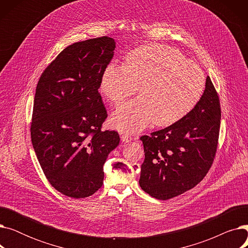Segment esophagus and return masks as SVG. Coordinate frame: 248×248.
<instances>
[{"instance_id": "34e87169", "label": "esophagus", "mask_w": 248, "mask_h": 248, "mask_svg": "<svg viewBox=\"0 0 248 248\" xmlns=\"http://www.w3.org/2000/svg\"><path fill=\"white\" fill-rule=\"evenodd\" d=\"M121 139H122V140L124 141V142H128V141H131V140H133V138L131 137V135H129L128 133H123V134H121Z\"/></svg>"}]
</instances>
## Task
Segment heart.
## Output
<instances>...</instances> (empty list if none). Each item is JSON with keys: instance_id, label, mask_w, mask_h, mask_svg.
Returning <instances> with one entry per match:
<instances>
[{"instance_id": "heart-1", "label": "heart", "mask_w": 248, "mask_h": 248, "mask_svg": "<svg viewBox=\"0 0 248 248\" xmlns=\"http://www.w3.org/2000/svg\"><path fill=\"white\" fill-rule=\"evenodd\" d=\"M139 86L140 97L112 114V124L120 131L138 132L152 121L161 126L175 124L200 100L205 75L177 49L147 44L128 52L124 65L109 63L101 75V93L115 106L136 94Z\"/></svg>"}]
</instances>
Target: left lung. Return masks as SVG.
Listing matches in <instances>:
<instances>
[{
    "label": "left lung",
    "instance_id": "8db88e82",
    "mask_svg": "<svg viewBox=\"0 0 248 248\" xmlns=\"http://www.w3.org/2000/svg\"><path fill=\"white\" fill-rule=\"evenodd\" d=\"M220 100L209 76L195 108L166 128L142 136L145 161L140 186L159 200L174 198L194 188L213 164L218 147Z\"/></svg>",
    "mask_w": 248,
    "mask_h": 248
}]
</instances>
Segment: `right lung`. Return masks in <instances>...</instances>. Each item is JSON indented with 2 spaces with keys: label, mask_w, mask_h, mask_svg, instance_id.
<instances>
[{
  "label": "right lung",
  "mask_w": 248,
  "mask_h": 248,
  "mask_svg": "<svg viewBox=\"0 0 248 248\" xmlns=\"http://www.w3.org/2000/svg\"><path fill=\"white\" fill-rule=\"evenodd\" d=\"M115 48L103 36L67 46L40 76L36 87L31 140L49 183L65 196L85 198L103 183V164L120 144L102 131L108 112L98 88Z\"/></svg>",
  "instance_id": "right-lung-1"
}]
</instances>
